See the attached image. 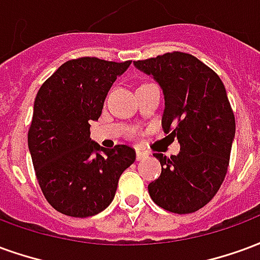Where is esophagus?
I'll return each instance as SVG.
<instances>
[{"label": "esophagus", "instance_id": "obj_1", "mask_svg": "<svg viewBox=\"0 0 260 260\" xmlns=\"http://www.w3.org/2000/svg\"><path fill=\"white\" fill-rule=\"evenodd\" d=\"M147 156V153H145L143 150H139V149H136V160H142V158H145Z\"/></svg>", "mask_w": 260, "mask_h": 260}]
</instances>
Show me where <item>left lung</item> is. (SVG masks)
<instances>
[{"label": "left lung", "instance_id": "left-lung-1", "mask_svg": "<svg viewBox=\"0 0 260 260\" xmlns=\"http://www.w3.org/2000/svg\"><path fill=\"white\" fill-rule=\"evenodd\" d=\"M134 64L161 86V125L181 145L177 156L153 154L161 174L149 184V195L171 213L196 212L214 198L229 170L235 118L225 87L212 68L188 53L173 51Z\"/></svg>", "mask_w": 260, "mask_h": 260}]
</instances>
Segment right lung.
<instances>
[{"instance_id":"obj_1","label":"right lung","mask_w":260,"mask_h":260,"mask_svg":"<svg viewBox=\"0 0 260 260\" xmlns=\"http://www.w3.org/2000/svg\"><path fill=\"white\" fill-rule=\"evenodd\" d=\"M131 65L96 57L71 59L37 91L27 145L43 195L57 212L89 217L113 202L121 174L135 161L128 145L90 139L110 87Z\"/></svg>"}]
</instances>
